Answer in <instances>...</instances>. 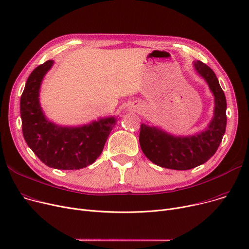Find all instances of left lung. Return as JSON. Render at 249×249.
Listing matches in <instances>:
<instances>
[{
    "instance_id": "obj_1",
    "label": "left lung",
    "mask_w": 249,
    "mask_h": 249,
    "mask_svg": "<svg viewBox=\"0 0 249 249\" xmlns=\"http://www.w3.org/2000/svg\"><path fill=\"white\" fill-rule=\"evenodd\" d=\"M197 71L205 78L215 97V113L206 131L190 137H175L159 128L140 125L139 143L146 158L161 167L187 171L210 160L218 149L226 129V98L218 78L208 65L195 62Z\"/></svg>"
}]
</instances>
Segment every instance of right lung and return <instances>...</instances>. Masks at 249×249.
Segmentation results:
<instances>
[{"mask_svg":"<svg viewBox=\"0 0 249 249\" xmlns=\"http://www.w3.org/2000/svg\"><path fill=\"white\" fill-rule=\"evenodd\" d=\"M52 60L30 73L20 100L25 141L44 164L57 169H81L94 163L116 124L115 117L102 118L82 127H60L47 121L39 104V89Z\"/></svg>","mask_w":249,"mask_h":249,"instance_id":"add662e5","label":"right lung"}]
</instances>
